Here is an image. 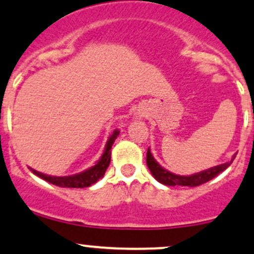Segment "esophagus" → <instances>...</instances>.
<instances>
[{"instance_id":"34e87169","label":"esophagus","mask_w":254,"mask_h":254,"mask_svg":"<svg viewBox=\"0 0 254 254\" xmlns=\"http://www.w3.org/2000/svg\"><path fill=\"white\" fill-rule=\"evenodd\" d=\"M136 118H137V119H141V118H142V114H141L140 112H138V113H136Z\"/></svg>"}]
</instances>
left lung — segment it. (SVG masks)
Here are the masks:
<instances>
[{
	"label": "left lung",
	"instance_id": "1",
	"mask_svg": "<svg viewBox=\"0 0 254 254\" xmlns=\"http://www.w3.org/2000/svg\"><path fill=\"white\" fill-rule=\"evenodd\" d=\"M236 157V154L233 157L230 162H226L224 164H219L217 167L209 168V169H205L203 172L196 173V174H192L189 176L184 175H176L174 173H170L168 170H165L164 168H162L161 165L158 164V162L153 158L151 151H147V157H146V163H147L148 169L151 170L152 175L154 176L157 181L163 184V185L167 186H189V188H194V186L202 185V184L208 183L209 180H212L213 178L220 174L221 172L226 169L229 165L233 163V161Z\"/></svg>",
	"mask_w": 254,
	"mask_h": 254
}]
</instances>
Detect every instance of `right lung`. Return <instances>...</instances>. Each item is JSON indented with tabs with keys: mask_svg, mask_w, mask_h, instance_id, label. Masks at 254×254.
<instances>
[{
	"mask_svg": "<svg viewBox=\"0 0 254 254\" xmlns=\"http://www.w3.org/2000/svg\"><path fill=\"white\" fill-rule=\"evenodd\" d=\"M119 130H114L113 134L108 137V141L106 143L105 152H103L102 157L100 161L92 165L89 169L84 170V172L79 173L75 175H69V176H51L47 174H42V173L36 172V170L31 169L34 174L39 176V178L44 179L47 183L53 184L60 188H74V189H84L89 188L96 181L100 180L103 175H105L107 168H108L109 163H111V148L113 146L114 141L118 137Z\"/></svg>",
	"mask_w": 254,
	"mask_h": 254,
	"instance_id": "obj_1",
	"label": "right lung"
}]
</instances>
